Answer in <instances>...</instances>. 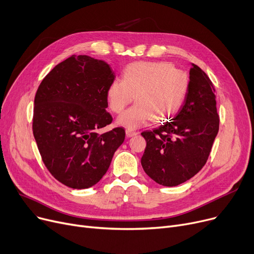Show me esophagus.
Listing matches in <instances>:
<instances>
[{
	"label": "esophagus",
	"instance_id": "1",
	"mask_svg": "<svg viewBox=\"0 0 254 254\" xmlns=\"http://www.w3.org/2000/svg\"><path fill=\"white\" fill-rule=\"evenodd\" d=\"M126 135L127 138H130V137H134L137 135V132L134 131V130H130V129H127L126 130Z\"/></svg>",
	"mask_w": 254,
	"mask_h": 254
}]
</instances>
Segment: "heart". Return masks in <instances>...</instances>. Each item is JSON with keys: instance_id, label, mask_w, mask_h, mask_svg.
<instances>
[{"instance_id": "1", "label": "heart", "mask_w": 254, "mask_h": 254, "mask_svg": "<svg viewBox=\"0 0 254 254\" xmlns=\"http://www.w3.org/2000/svg\"><path fill=\"white\" fill-rule=\"evenodd\" d=\"M190 87L185 71L169 63L136 62L126 66L124 79L115 78L107 88L110 109L120 113L135 100L137 103L124 112L117 124L138 128L152 119L165 123L180 109Z\"/></svg>"}]
</instances>
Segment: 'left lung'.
Here are the masks:
<instances>
[{
  "label": "left lung",
  "mask_w": 254,
  "mask_h": 254,
  "mask_svg": "<svg viewBox=\"0 0 254 254\" xmlns=\"http://www.w3.org/2000/svg\"><path fill=\"white\" fill-rule=\"evenodd\" d=\"M219 129L215 88L207 74L192 64L190 87L178 114L142 136L147 142L141 164L152 180L176 186L205 166Z\"/></svg>",
  "instance_id": "obj_1"
}]
</instances>
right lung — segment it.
<instances>
[{
    "label": "right lung",
    "instance_id": "1",
    "mask_svg": "<svg viewBox=\"0 0 254 254\" xmlns=\"http://www.w3.org/2000/svg\"><path fill=\"white\" fill-rule=\"evenodd\" d=\"M114 78L106 62L74 55L57 64L36 92L33 134L39 152L50 174L71 189L97 184L125 141L123 127L98 132L112 123L106 92Z\"/></svg>",
    "mask_w": 254,
    "mask_h": 254
}]
</instances>
